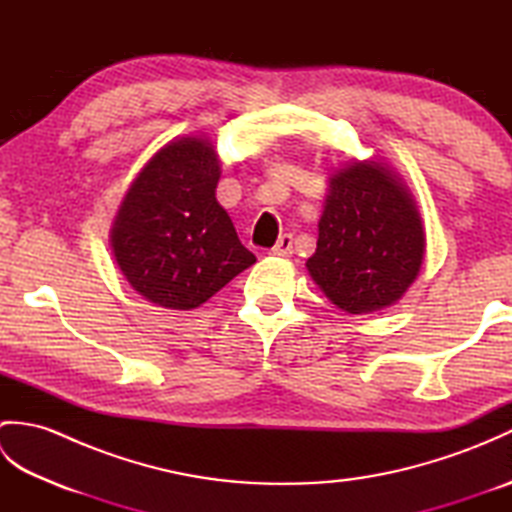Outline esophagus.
Listing matches in <instances>:
<instances>
[{
	"label": "esophagus",
	"instance_id": "obj_1",
	"mask_svg": "<svg viewBox=\"0 0 512 512\" xmlns=\"http://www.w3.org/2000/svg\"><path fill=\"white\" fill-rule=\"evenodd\" d=\"M270 253L277 255V257H290L292 255V235L290 233H284L279 239L277 244L273 246V250Z\"/></svg>",
	"mask_w": 512,
	"mask_h": 512
}]
</instances>
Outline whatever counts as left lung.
<instances>
[{"instance_id": "obj_1", "label": "left lung", "mask_w": 512, "mask_h": 512, "mask_svg": "<svg viewBox=\"0 0 512 512\" xmlns=\"http://www.w3.org/2000/svg\"><path fill=\"white\" fill-rule=\"evenodd\" d=\"M424 257L416 200L380 160H352L330 176L308 273L336 308L369 314L405 295Z\"/></svg>"}]
</instances>
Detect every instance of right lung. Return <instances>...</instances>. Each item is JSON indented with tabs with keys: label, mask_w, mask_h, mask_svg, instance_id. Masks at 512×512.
Masks as SVG:
<instances>
[{
	"label": "right lung",
	"mask_w": 512,
	"mask_h": 512,
	"mask_svg": "<svg viewBox=\"0 0 512 512\" xmlns=\"http://www.w3.org/2000/svg\"><path fill=\"white\" fill-rule=\"evenodd\" d=\"M220 173L209 138L171 140L121 202L112 253L129 286L156 306L198 308L257 262L215 198Z\"/></svg>",
	"instance_id": "obj_1"
}]
</instances>
